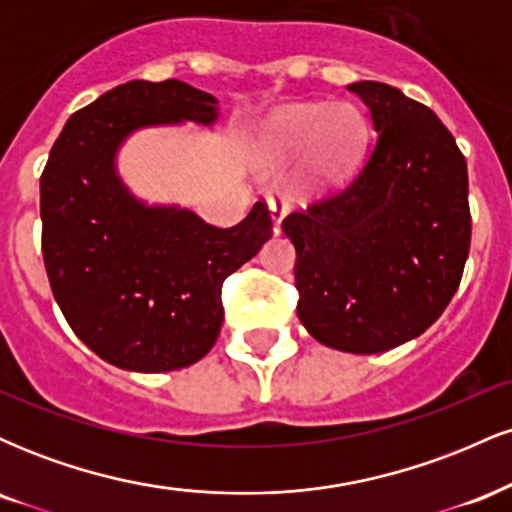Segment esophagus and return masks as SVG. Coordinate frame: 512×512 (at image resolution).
<instances>
[{
	"label": "esophagus",
	"instance_id": "1",
	"mask_svg": "<svg viewBox=\"0 0 512 512\" xmlns=\"http://www.w3.org/2000/svg\"><path fill=\"white\" fill-rule=\"evenodd\" d=\"M267 204H269V216H272L274 233H279L281 231V219H284V211H286V199L279 197V195H269Z\"/></svg>",
	"mask_w": 512,
	"mask_h": 512
}]
</instances>
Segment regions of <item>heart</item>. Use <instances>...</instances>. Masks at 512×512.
Returning <instances> with one entry per match:
<instances>
[{
    "label": "heart",
    "mask_w": 512,
    "mask_h": 512,
    "mask_svg": "<svg viewBox=\"0 0 512 512\" xmlns=\"http://www.w3.org/2000/svg\"><path fill=\"white\" fill-rule=\"evenodd\" d=\"M366 134V120L351 103H301L279 110L264 129V146L274 156H291L310 144L320 170H342L356 156Z\"/></svg>",
    "instance_id": "obj_1"
}]
</instances>
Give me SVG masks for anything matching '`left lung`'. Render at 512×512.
<instances>
[{
  "mask_svg": "<svg viewBox=\"0 0 512 512\" xmlns=\"http://www.w3.org/2000/svg\"><path fill=\"white\" fill-rule=\"evenodd\" d=\"M373 149L344 190L281 221L296 248L298 317L320 344L380 354L424 334L462 281L472 240L467 161L426 105L378 81Z\"/></svg>",
  "mask_w": 512,
  "mask_h": 512,
  "instance_id": "8db88e82",
  "label": "left lung"
}]
</instances>
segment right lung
<instances>
[{
    "mask_svg": "<svg viewBox=\"0 0 512 512\" xmlns=\"http://www.w3.org/2000/svg\"><path fill=\"white\" fill-rule=\"evenodd\" d=\"M219 101L178 79L127 81L76 110L40 175L43 260L76 337L117 368L163 373L207 356L221 332V286L272 236L257 202L231 228L175 207H144L115 175L137 127L211 125Z\"/></svg>",
    "mask_w": 512,
    "mask_h": 512,
    "instance_id": "1",
    "label": "right lung"
}]
</instances>
